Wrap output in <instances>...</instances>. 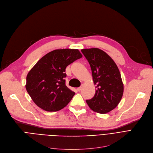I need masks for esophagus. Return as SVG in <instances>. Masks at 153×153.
<instances>
[{
  "label": "esophagus",
  "mask_w": 153,
  "mask_h": 153,
  "mask_svg": "<svg viewBox=\"0 0 153 153\" xmlns=\"http://www.w3.org/2000/svg\"><path fill=\"white\" fill-rule=\"evenodd\" d=\"M82 86L79 87H78V88H77V90L78 91H81V89H82Z\"/></svg>",
  "instance_id": "esophagus-1"
}]
</instances>
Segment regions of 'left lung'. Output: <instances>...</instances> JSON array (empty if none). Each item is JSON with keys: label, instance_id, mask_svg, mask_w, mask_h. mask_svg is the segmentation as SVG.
<instances>
[{"label": "left lung", "instance_id": "obj_1", "mask_svg": "<svg viewBox=\"0 0 153 153\" xmlns=\"http://www.w3.org/2000/svg\"><path fill=\"white\" fill-rule=\"evenodd\" d=\"M81 51L90 64L96 85L94 97L86 102L93 111L107 114L114 110L122 98L123 84L121 74L114 61L102 50L90 48Z\"/></svg>", "mask_w": 153, "mask_h": 153}]
</instances>
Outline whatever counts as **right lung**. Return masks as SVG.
I'll return each instance as SVG.
<instances>
[{
  "mask_svg": "<svg viewBox=\"0 0 153 153\" xmlns=\"http://www.w3.org/2000/svg\"><path fill=\"white\" fill-rule=\"evenodd\" d=\"M82 57L78 50H55L36 62L27 74L25 87L38 107L56 111L68 105L75 93L66 85V68Z\"/></svg>",
  "mask_w": 153,
  "mask_h": 153,
  "instance_id": "add662e5",
  "label": "right lung"
}]
</instances>
